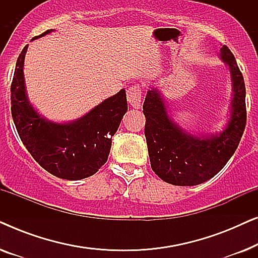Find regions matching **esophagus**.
Returning a JSON list of instances; mask_svg holds the SVG:
<instances>
[{
    "instance_id": "34e87169",
    "label": "esophagus",
    "mask_w": 258,
    "mask_h": 258,
    "mask_svg": "<svg viewBox=\"0 0 258 258\" xmlns=\"http://www.w3.org/2000/svg\"><path fill=\"white\" fill-rule=\"evenodd\" d=\"M142 87L140 84L132 86L126 91V100L133 108L139 109L141 107V101H142Z\"/></svg>"
}]
</instances>
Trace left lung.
Masks as SVG:
<instances>
[{
    "instance_id": "1",
    "label": "left lung",
    "mask_w": 258,
    "mask_h": 258,
    "mask_svg": "<svg viewBox=\"0 0 258 258\" xmlns=\"http://www.w3.org/2000/svg\"><path fill=\"white\" fill-rule=\"evenodd\" d=\"M221 57L230 66L234 98L231 117L220 136L200 139L179 129L169 118L156 89L148 91L143 103L151 169L158 177L174 185H197L220 172L237 149L246 124L245 84L235 56L227 45Z\"/></svg>"
}]
</instances>
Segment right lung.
<instances>
[{"instance_id":"obj_1","label":"right lung","mask_w":258,"mask_h":258,"mask_svg":"<svg viewBox=\"0 0 258 258\" xmlns=\"http://www.w3.org/2000/svg\"><path fill=\"white\" fill-rule=\"evenodd\" d=\"M52 29L35 36H44ZM27 45L17 58L12 87V116L24 147L42 168L63 179L86 178L108 160L111 137L126 112L125 91L107 98L82 118L59 124L42 118L28 102L23 63Z\"/></svg>"}]
</instances>
